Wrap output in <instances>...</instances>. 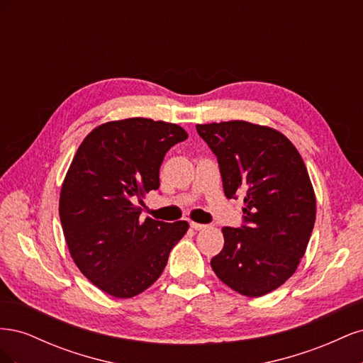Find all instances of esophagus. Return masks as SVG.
<instances>
[{
  "instance_id": "esophagus-1",
  "label": "esophagus",
  "mask_w": 363,
  "mask_h": 363,
  "mask_svg": "<svg viewBox=\"0 0 363 363\" xmlns=\"http://www.w3.org/2000/svg\"><path fill=\"white\" fill-rule=\"evenodd\" d=\"M191 227L194 228V230H196V232H199V230H204L206 228V225L204 224H199V223H191Z\"/></svg>"
}]
</instances>
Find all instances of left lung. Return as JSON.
Masks as SVG:
<instances>
[{
    "instance_id": "1",
    "label": "left lung",
    "mask_w": 363,
    "mask_h": 363,
    "mask_svg": "<svg viewBox=\"0 0 363 363\" xmlns=\"http://www.w3.org/2000/svg\"><path fill=\"white\" fill-rule=\"evenodd\" d=\"M196 131L218 159L227 199L244 196V225L223 228L212 269L240 295H265L292 276L309 244L316 200L306 164L271 127L227 121Z\"/></svg>"
}]
</instances>
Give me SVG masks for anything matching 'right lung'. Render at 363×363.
Here are the masks:
<instances>
[{
    "instance_id": "add662e5",
    "label": "right lung",
    "mask_w": 363,
    "mask_h": 363,
    "mask_svg": "<svg viewBox=\"0 0 363 363\" xmlns=\"http://www.w3.org/2000/svg\"><path fill=\"white\" fill-rule=\"evenodd\" d=\"M186 138L177 124L128 118L98 125L77 150L62 184L60 223L75 265L103 292H144L188 232L186 221H140L133 204L159 189L164 155Z\"/></svg>"
}]
</instances>
